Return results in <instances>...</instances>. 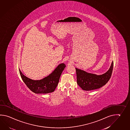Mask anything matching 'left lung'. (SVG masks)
Instances as JSON below:
<instances>
[{"label": "left lung", "mask_w": 130, "mask_h": 130, "mask_svg": "<svg viewBox=\"0 0 130 130\" xmlns=\"http://www.w3.org/2000/svg\"><path fill=\"white\" fill-rule=\"evenodd\" d=\"M113 67L111 62L109 69L105 73L101 75L88 73L84 70L75 68L77 75V83L82 90L90 91L101 88L106 85L111 76Z\"/></svg>", "instance_id": "obj_1"}]
</instances>
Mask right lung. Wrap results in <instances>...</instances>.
I'll list each match as a JSON object with an SVG mask.
<instances>
[{"label":"right lung","mask_w":130,"mask_h":130,"mask_svg":"<svg viewBox=\"0 0 130 130\" xmlns=\"http://www.w3.org/2000/svg\"><path fill=\"white\" fill-rule=\"evenodd\" d=\"M64 63L60 64L51 74L40 80L30 79L23 74L19 69L23 82L28 88L35 93H48L54 92L59 82V79L64 68Z\"/></svg>","instance_id":"1"}]
</instances>
